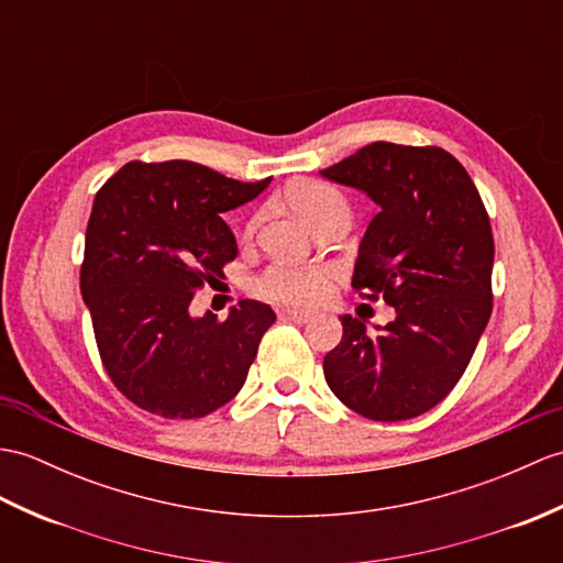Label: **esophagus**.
Wrapping results in <instances>:
<instances>
[{"label": "esophagus", "mask_w": 563, "mask_h": 563, "mask_svg": "<svg viewBox=\"0 0 563 563\" xmlns=\"http://www.w3.org/2000/svg\"><path fill=\"white\" fill-rule=\"evenodd\" d=\"M280 317L287 321H295V323H307L313 319V313L309 311H297V309H283Z\"/></svg>", "instance_id": "34e87169"}]
</instances>
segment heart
<instances>
[{
	"mask_svg": "<svg viewBox=\"0 0 563 563\" xmlns=\"http://www.w3.org/2000/svg\"><path fill=\"white\" fill-rule=\"evenodd\" d=\"M285 201L302 216L311 228H321L331 220H350V206L345 196L335 187L319 179L297 181L285 191ZM261 216H254L246 225V232L258 228ZM333 278V268L329 266H299L287 261H273L252 280V290L271 299L276 305L287 307H313L323 297L329 280Z\"/></svg>",
	"mask_w": 563,
	"mask_h": 563,
	"instance_id": "b5f03b06",
	"label": "heart"
}]
</instances>
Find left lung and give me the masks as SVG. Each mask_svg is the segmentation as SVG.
Here are the masks:
<instances>
[{
    "label": "left lung",
    "instance_id": "1",
    "mask_svg": "<svg viewBox=\"0 0 563 563\" xmlns=\"http://www.w3.org/2000/svg\"><path fill=\"white\" fill-rule=\"evenodd\" d=\"M321 175L378 206L352 287L396 309L378 333L341 317L343 341L323 357L325 382L362 417L410 420L461 382L492 317L487 208L467 169L437 146L374 141Z\"/></svg>",
    "mask_w": 563,
    "mask_h": 563
}]
</instances>
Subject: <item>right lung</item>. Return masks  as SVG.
Here are the masks:
<instances>
[{
    "mask_svg": "<svg viewBox=\"0 0 563 563\" xmlns=\"http://www.w3.org/2000/svg\"><path fill=\"white\" fill-rule=\"evenodd\" d=\"M268 181H238L191 161H134L96 194L81 295L104 372L141 410L194 420L244 386L276 311L242 299L220 321L211 311L194 319L189 305L238 256L222 213Z\"/></svg>",
    "mask_w": 563,
    "mask_h": 563,
    "instance_id": "right-lung-1",
    "label": "right lung"
}]
</instances>
